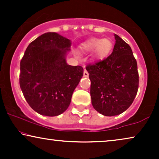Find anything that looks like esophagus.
<instances>
[{
	"instance_id": "34e87169",
	"label": "esophagus",
	"mask_w": 159,
	"mask_h": 159,
	"mask_svg": "<svg viewBox=\"0 0 159 159\" xmlns=\"http://www.w3.org/2000/svg\"><path fill=\"white\" fill-rule=\"evenodd\" d=\"M83 75H84V77H88V75H89V73L88 72V71H87L85 69H84V70Z\"/></svg>"
}]
</instances>
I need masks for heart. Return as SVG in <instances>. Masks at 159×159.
Segmentation results:
<instances>
[{
	"label": "heart",
	"mask_w": 159,
	"mask_h": 159,
	"mask_svg": "<svg viewBox=\"0 0 159 159\" xmlns=\"http://www.w3.org/2000/svg\"><path fill=\"white\" fill-rule=\"evenodd\" d=\"M112 48V42L108 38H91L82 45V50L84 52L94 51L93 58L97 60L106 58L111 51Z\"/></svg>",
	"instance_id": "1"
}]
</instances>
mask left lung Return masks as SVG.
<instances>
[{"label":"left lung","instance_id":"1","mask_svg":"<svg viewBox=\"0 0 159 159\" xmlns=\"http://www.w3.org/2000/svg\"><path fill=\"white\" fill-rule=\"evenodd\" d=\"M114 36L111 54L85 67L93 108L107 116L125 111L134 101L139 86L138 64L131 48L117 34Z\"/></svg>","mask_w":159,"mask_h":159}]
</instances>
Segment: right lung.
<instances>
[{
    "label": "right lung",
    "mask_w": 159,
    "mask_h": 159,
    "mask_svg": "<svg viewBox=\"0 0 159 159\" xmlns=\"http://www.w3.org/2000/svg\"><path fill=\"white\" fill-rule=\"evenodd\" d=\"M69 39L47 32L32 41L20 61L19 84L26 101L38 114L48 116L64 112L83 76L81 66L65 59Z\"/></svg>",
    "instance_id": "obj_1"
}]
</instances>
